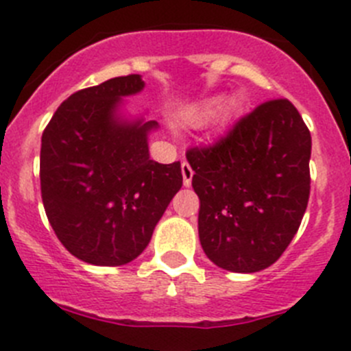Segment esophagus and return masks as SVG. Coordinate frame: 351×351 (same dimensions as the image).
Returning <instances> with one entry per match:
<instances>
[{"instance_id": "1", "label": "esophagus", "mask_w": 351, "mask_h": 351, "mask_svg": "<svg viewBox=\"0 0 351 351\" xmlns=\"http://www.w3.org/2000/svg\"><path fill=\"white\" fill-rule=\"evenodd\" d=\"M182 175H183V185L191 186L192 185V176H194V171H192L191 165L183 160L182 162Z\"/></svg>"}]
</instances>
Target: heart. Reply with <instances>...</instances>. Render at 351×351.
<instances>
[{
	"label": "heart",
	"instance_id": "heart-1",
	"mask_svg": "<svg viewBox=\"0 0 351 351\" xmlns=\"http://www.w3.org/2000/svg\"><path fill=\"white\" fill-rule=\"evenodd\" d=\"M223 97H213L208 98V100L199 101V104L189 107L183 112V119L189 124H192V126H202V124L209 123V121L218 116V112L223 107Z\"/></svg>",
	"mask_w": 351,
	"mask_h": 351
}]
</instances>
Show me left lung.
<instances>
[{
	"label": "left lung",
	"mask_w": 351,
	"mask_h": 351,
	"mask_svg": "<svg viewBox=\"0 0 351 351\" xmlns=\"http://www.w3.org/2000/svg\"><path fill=\"white\" fill-rule=\"evenodd\" d=\"M312 136L296 107L270 100L225 138L186 152L199 195V241L223 270L254 274L279 260L310 195Z\"/></svg>",
	"instance_id": "1"
}]
</instances>
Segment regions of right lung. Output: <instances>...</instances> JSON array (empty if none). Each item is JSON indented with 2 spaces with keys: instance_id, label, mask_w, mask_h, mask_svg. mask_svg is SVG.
<instances>
[{
  "instance_id": "right-lung-1",
  "label": "right lung",
  "mask_w": 351,
  "mask_h": 351,
  "mask_svg": "<svg viewBox=\"0 0 351 351\" xmlns=\"http://www.w3.org/2000/svg\"><path fill=\"white\" fill-rule=\"evenodd\" d=\"M145 88L140 74L76 91L41 136V197L65 250L97 267H119L149 245L182 189L180 162L150 159L156 121L126 112L124 98Z\"/></svg>"
}]
</instances>
